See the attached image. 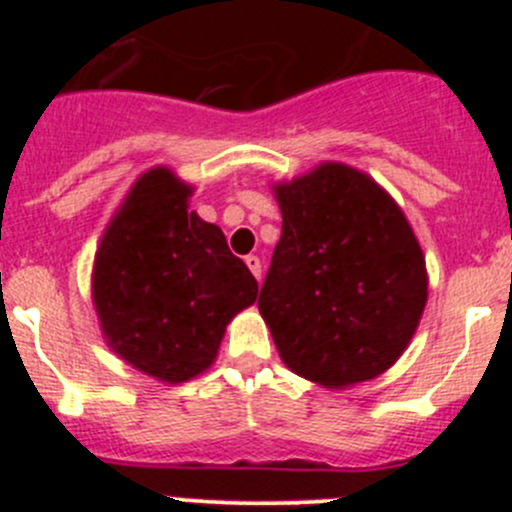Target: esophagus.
Returning a JSON list of instances; mask_svg holds the SVG:
<instances>
[{
    "instance_id": "esophagus-1",
    "label": "esophagus",
    "mask_w": 512,
    "mask_h": 512,
    "mask_svg": "<svg viewBox=\"0 0 512 512\" xmlns=\"http://www.w3.org/2000/svg\"><path fill=\"white\" fill-rule=\"evenodd\" d=\"M245 265L250 267V272H252V275H255V280L260 282L262 280V262H260V257H257V255H247L245 257Z\"/></svg>"
}]
</instances>
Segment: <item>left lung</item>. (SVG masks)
I'll return each instance as SVG.
<instances>
[{"instance_id":"obj_1","label":"left lung","mask_w":512,"mask_h":512,"mask_svg":"<svg viewBox=\"0 0 512 512\" xmlns=\"http://www.w3.org/2000/svg\"><path fill=\"white\" fill-rule=\"evenodd\" d=\"M282 237L260 292L289 371L324 389L376 379L414 339L428 272L401 205L364 170L324 160L272 183Z\"/></svg>"}]
</instances>
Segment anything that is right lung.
Wrapping results in <instances>:
<instances>
[{
  "instance_id": "obj_1",
  "label": "right lung",
  "mask_w": 512,
  "mask_h": 512,
  "mask_svg": "<svg viewBox=\"0 0 512 512\" xmlns=\"http://www.w3.org/2000/svg\"><path fill=\"white\" fill-rule=\"evenodd\" d=\"M193 190L168 165L138 175L103 230L91 270L108 349L163 384L208 371L227 324L257 299L255 277L223 230L190 210Z\"/></svg>"
}]
</instances>
